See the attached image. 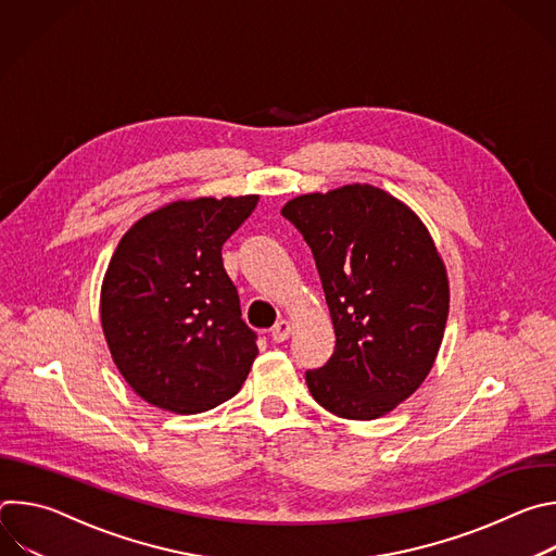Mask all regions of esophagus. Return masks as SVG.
Returning a JSON list of instances; mask_svg holds the SVG:
<instances>
[{
	"label": "esophagus",
	"mask_w": 556,
	"mask_h": 556,
	"mask_svg": "<svg viewBox=\"0 0 556 556\" xmlns=\"http://www.w3.org/2000/svg\"><path fill=\"white\" fill-rule=\"evenodd\" d=\"M290 332H292L290 321L281 319V321H277V324H275V328L270 330V337H273V341H275V343H283V341H288Z\"/></svg>",
	"instance_id": "esophagus-1"
}]
</instances>
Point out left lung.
Masks as SVG:
<instances>
[{"instance_id": "obj_1", "label": "left lung", "mask_w": 556, "mask_h": 556, "mask_svg": "<svg viewBox=\"0 0 556 556\" xmlns=\"http://www.w3.org/2000/svg\"><path fill=\"white\" fill-rule=\"evenodd\" d=\"M281 215L307 242L337 345L307 369L312 399L348 420H374L422 384L448 316L444 262L420 217L371 185L290 200Z\"/></svg>"}]
</instances>
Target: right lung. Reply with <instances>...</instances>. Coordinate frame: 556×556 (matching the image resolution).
<instances>
[{
	"label": "right lung",
	"instance_id": "1",
	"mask_svg": "<svg viewBox=\"0 0 556 556\" xmlns=\"http://www.w3.org/2000/svg\"><path fill=\"white\" fill-rule=\"evenodd\" d=\"M260 195L178 200L138 219L101 288L112 358L149 405L208 412L242 389L257 356L222 247Z\"/></svg>",
	"mask_w": 556,
	"mask_h": 556
}]
</instances>
